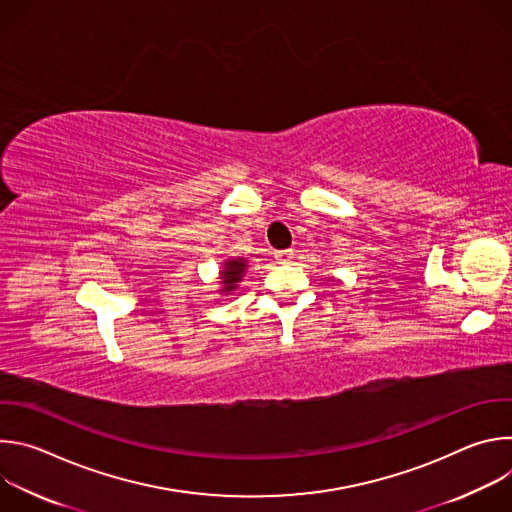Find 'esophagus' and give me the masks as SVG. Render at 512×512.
<instances>
[{"instance_id":"34e87169","label":"esophagus","mask_w":512,"mask_h":512,"mask_svg":"<svg viewBox=\"0 0 512 512\" xmlns=\"http://www.w3.org/2000/svg\"><path fill=\"white\" fill-rule=\"evenodd\" d=\"M273 257H275V261H279V263H287L289 259H294V251H291V249L273 251Z\"/></svg>"}]
</instances>
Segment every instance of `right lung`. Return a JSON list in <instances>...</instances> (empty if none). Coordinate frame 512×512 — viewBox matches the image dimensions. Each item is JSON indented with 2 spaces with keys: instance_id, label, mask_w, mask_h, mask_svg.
<instances>
[{
  "instance_id": "1",
  "label": "right lung",
  "mask_w": 512,
  "mask_h": 512,
  "mask_svg": "<svg viewBox=\"0 0 512 512\" xmlns=\"http://www.w3.org/2000/svg\"><path fill=\"white\" fill-rule=\"evenodd\" d=\"M245 261L243 259H231L225 263L223 269V283H225V291H233L237 287V283L241 281L243 273H245Z\"/></svg>"
}]
</instances>
